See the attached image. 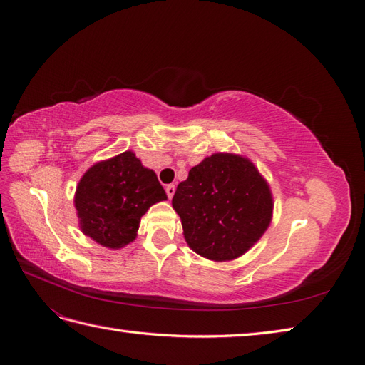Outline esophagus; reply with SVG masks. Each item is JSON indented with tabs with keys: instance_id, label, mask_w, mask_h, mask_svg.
<instances>
[{
	"instance_id": "1",
	"label": "esophagus",
	"mask_w": 365,
	"mask_h": 365,
	"mask_svg": "<svg viewBox=\"0 0 365 365\" xmlns=\"http://www.w3.org/2000/svg\"><path fill=\"white\" fill-rule=\"evenodd\" d=\"M165 193H168L169 200H172L173 195H175V185H173V184H169L168 187H165Z\"/></svg>"
}]
</instances>
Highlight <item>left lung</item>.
<instances>
[{
	"instance_id": "8db88e82",
	"label": "left lung",
	"mask_w": 365,
	"mask_h": 365,
	"mask_svg": "<svg viewBox=\"0 0 365 365\" xmlns=\"http://www.w3.org/2000/svg\"><path fill=\"white\" fill-rule=\"evenodd\" d=\"M172 205L184 237L200 256L227 262L245 254L269 227L272 196L248 158L213 153L190 169Z\"/></svg>"
}]
</instances>
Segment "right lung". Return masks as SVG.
Wrapping results in <instances>:
<instances>
[{
  "instance_id": "right-lung-1",
  "label": "right lung",
  "mask_w": 365,
  "mask_h": 365,
  "mask_svg": "<svg viewBox=\"0 0 365 365\" xmlns=\"http://www.w3.org/2000/svg\"><path fill=\"white\" fill-rule=\"evenodd\" d=\"M168 200L153 170L134 152L96 163L85 172L74 195L82 233L106 248H121L137 237L149 207Z\"/></svg>"
}]
</instances>
